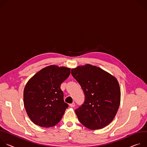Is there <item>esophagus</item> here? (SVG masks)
Returning a JSON list of instances; mask_svg holds the SVG:
<instances>
[{
    "label": "esophagus",
    "instance_id": "1",
    "mask_svg": "<svg viewBox=\"0 0 147 147\" xmlns=\"http://www.w3.org/2000/svg\"><path fill=\"white\" fill-rule=\"evenodd\" d=\"M69 106H70L71 107H74L75 106V103H71V104L69 105Z\"/></svg>",
    "mask_w": 147,
    "mask_h": 147
}]
</instances>
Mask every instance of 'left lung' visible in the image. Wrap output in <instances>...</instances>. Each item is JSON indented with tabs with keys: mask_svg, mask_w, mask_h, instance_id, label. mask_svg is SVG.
Instances as JSON below:
<instances>
[{
	"mask_svg": "<svg viewBox=\"0 0 147 147\" xmlns=\"http://www.w3.org/2000/svg\"><path fill=\"white\" fill-rule=\"evenodd\" d=\"M71 74L85 96L84 104L75 110L79 121L93 130L107 126L115 117L120 104L121 92L117 79L90 64L73 68Z\"/></svg>",
	"mask_w": 147,
	"mask_h": 147,
	"instance_id": "left-lung-1",
	"label": "left lung"
}]
</instances>
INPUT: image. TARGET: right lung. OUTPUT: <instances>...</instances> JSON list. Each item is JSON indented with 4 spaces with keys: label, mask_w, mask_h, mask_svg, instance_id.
I'll return each mask as SVG.
<instances>
[{
    "label": "right lung",
    "mask_w": 147,
    "mask_h": 147,
    "mask_svg": "<svg viewBox=\"0 0 147 147\" xmlns=\"http://www.w3.org/2000/svg\"><path fill=\"white\" fill-rule=\"evenodd\" d=\"M70 73L69 68L53 65L42 68L29 79L24 89V106L35 124L51 127L59 122L68 107L64 102L61 84Z\"/></svg>",
    "instance_id": "right-lung-1"
}]
</instances>
